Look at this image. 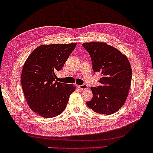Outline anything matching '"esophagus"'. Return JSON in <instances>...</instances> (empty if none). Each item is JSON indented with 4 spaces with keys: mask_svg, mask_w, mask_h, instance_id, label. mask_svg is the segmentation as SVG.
<instances>
[{
    "mask_svg": "<svg viewBox=\"0 0 153 153\" xmlns=\"http://www.w3.org/2000/svg\"><path fill=\"white\" fill-rule=\"evenodd\" d=\"M77 87L81 90H86V89L88 88V86H87L86 84H82V85H79Z\"/></svg>",
    "mask_w": 153,
    "mask_h": 153,
    "instance_id": "obj_1",
    "label": "esophagus"
}]
</instances>
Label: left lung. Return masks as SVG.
Returning a JSON list of instances; mask_svg holds the SVG:
<instances>
[{
	"label": "left lung",
	"instance_id": "obj_1",
	"mask_svg": "<svg viewBox=\"0 0 153 153\" xmlns=\"http://www.w3.org/2000/svg\"><path fill=\"white\" fill-rule=\"evenodd\" d=\"M90 55L94 73L100 72V86L91 87L93 98L87 106L97 113L112 114L123 106L131 86L132 69L126 56L105 43L82 44Z\"/></svg>",
	"mask_w": 153,
	"mask_h": 153
}]
</instances>
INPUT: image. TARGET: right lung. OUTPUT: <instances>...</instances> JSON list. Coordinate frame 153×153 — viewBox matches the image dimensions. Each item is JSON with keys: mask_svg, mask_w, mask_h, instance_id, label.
<instances>
[{"mask_svg": "<svg viewBox=\"0 0 153 153\" xmlns=\"http://www.w3.org/2000/svg\"><path fill=\"white\" fill-rule=\"evenodd\" d=\"M76 43L42 45L29 55L21 75L27 104L45 118L54 117L65 110L76 87L55 81V72L62 69Z\"/></svg>", "mask_w": 153, "mask_h": 153, "instance_id": "add662e5", "label": "right lung"}]
</instances>
